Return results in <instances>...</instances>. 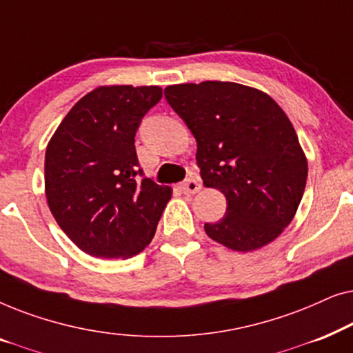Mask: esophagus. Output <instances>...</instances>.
I'll return each instance as SVG.
<instances>
[{"instance_id":"34e87169","label":"esophagus","mask_w":353,"mask_h":353,"mask_svg":"<svg viewBox=\"0 0 353 353\" xmlns=\"http://www.w3.org/2000/svg\"><path fill=\"white\" fill-rule=\"evenodd\" d=\"M180 188L185 194H196V192L201 190V183L197 181L196 178H188V180L183 183Z\"/></svg>"}]
</instances>
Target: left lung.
<instances>
[{"label": "left lung", "instance_id": "8db88e82", "mask_svg": "<svg viewBox=\"0 0 353 353\" xmlns=\"http://www.w3.org/2000/svg\"><path fill=\"white\" fill-rule=\"evenodd\" d=\"M163 94L194 134L204 186L226 197V214L204 225L207 236L238 252L276 239L296 215L308 173L284 110L233 81L172 85Z\"/></svg>", "mask_w": 353, "mask_h": 353}]
</instances>
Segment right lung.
<instances>
[{
    "label": "right lung",
    "mask_w": 353,
    "mask_h": 353,
    "mask_svg": "<svg viewBox=\"0 0 353 353\" xmlns=\"http://www.w3.org/2000/svg\"><path fill=\"white\" fill-rule=\"evenodd\" d=\"M161 98V86H98L48 143V205L72 243L93 257L141 252L170 201V186L143 176L134 149L141 119Z\"/></svg>",
    "instance_id": "obj_1"
}]
</instances>
